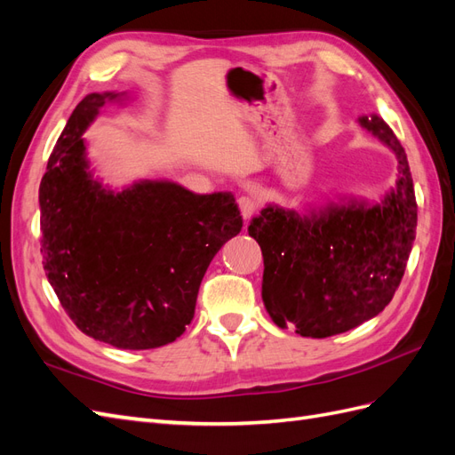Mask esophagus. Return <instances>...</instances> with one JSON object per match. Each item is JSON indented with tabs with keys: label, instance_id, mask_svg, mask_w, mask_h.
I'll list each match as a JSON object with an SVG mask.
<instances>
[{
	"label": "esophagus",
	"instance_id": "esophagus-1",
	"mask_svg": "<svg viewBox=\"0 0 455 455\" xmlns=\"http://www.w3.org/2000/svg\"><path fill=\"white\" fill-rule=\"evenodd\" d=\"M237 204H239V212H241V216H243L244 220H249V218L258 211V203H256V199L251 197V196H241V197L237 199Z\"/></svg>",
	"mask_w": 455,
	"mask_h": 455
}]
</instances>
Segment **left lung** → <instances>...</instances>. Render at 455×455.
Here are the masks:
<instances>
[{"mask_svg": "<svg viewBox=\"0 0 455 455\" xmlns=\"http://www.w3.org/2000/svg\"><path fill=\"white\" fill-rule=\"evenodd\" d=\"M361 125L398 159L396 189L381 204H330L311 216L267 206L249 233L264 256L261 298L273 323L304 338L363 324L393 299L416 239L418 203L406 151L378 114Z\"/></svg>", "mask_w": 455, "mask_h": 455, "instance_id": "left-lung-1", "label": "left lung"}]
</instances>
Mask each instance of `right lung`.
<instances>
[{
  "mask_svg": "<svg viewBox=\"0 0 455 455\" xmlns=\"http://www.w3.org/2000/svg\"><path fill=\"white\" fill-rule=\"evenodd\" d=\"M119 92L87 94L39 184L47 279L81 332L117 349H156L194 319L199 286L243 218L231 194L196 196L172 182L106 191L87 172L81 134Z\"/></svg>",
  "mask_w": 455,
  "mask_h": 455,
  "instance_id": "add662e5",
  "label": "right lung"
}]
</instances>
